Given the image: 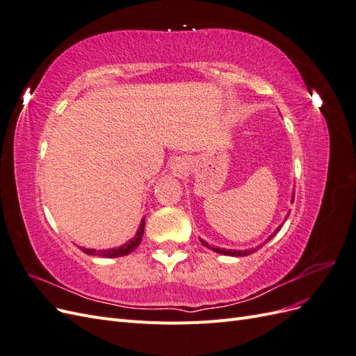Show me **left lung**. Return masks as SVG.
I'll return each mask as SVG.
<instances>
[{"label":"left lung","mask_w":356,"mask_h":356,"mask_svg":"<svg viewBox=\"0 0 356 356\" xmlns=\"http://www.w3.org/2000/svg\"><path fill=\"white\" fill-rule=\"evenodd\" d=\"M293 202H294V200H293ZM288 215H289V213H288ZM279 230H281V227H277V229L273 232V234L270 236V238H268L266 242L270 241ZM200 242H202V245H203V246L209 248V250H212V251H215V252L224 254V255H232V257H245V255H250V254H252V252H255V251L258 250V248H254V250H246V251H233V250H229V251H227V250H220V248H213V246H211L209 243H207L204 241H200Z\"/></svg>","instance_id":"obj_1"}]
</instances>
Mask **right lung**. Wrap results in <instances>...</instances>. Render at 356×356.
Returning <instances> with one entry per match:
<instances>
[{
    "instance_id": "add662e5",
    "label": "right lung",
    "mask_w": 356,
    "mask_h": 356,
    "mask_svg": "<svg viewBox=\"0 0 356 356\" xmlns=\"http://www.w3.org/2000/svg\"><path fill=\"white\" fill-rule=\"evenodd\" d=\"M144 227H145V218H143L141 225H139V229L135 234V238L132 241H129L127 243H124L120 248H114V250H105V251H96V250H89V248H80V250L84 254H89V255H98V257H105V258H115V257H123L131 254L135 248L141 243L143 239V234H144Z\"/></svg>"
}]
</instances>
